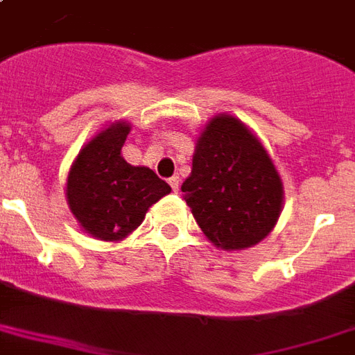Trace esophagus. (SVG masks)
Listing matches in <instances>:
<instances>
[{"label": "esophagus", "instance_id": "34e87169", "mask_svg": "<svg viewBox=\"0 0 355 355\" xmlns=\"http://www.w3.org/2000/svg\"><path fill=\"white\" fill-rule=\"evenodd\" d=\"M169 186L173 188V191H178V188H180V178H178V177L169 178Z\"/></svg>", "mask_w": 355, "mask_h": 355}]
</instances>
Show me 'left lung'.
<instances>
[{
    "mask_svg": "<svg viewBox=\"0 0 355 355\" xmlns=\"http://www.w3.org/2000/svg\"><path fill=\"white\" fill-rule=\"evenodd\" d=\"M182 197L218 250L240 251L274 231L285 188L253 130L231 113H220L197 137Z\"/></svg>",
    "mask_w": 355,
    "mask_h": 355,
    "instance_id": "8db88e82",
    "label": "left lung"
}]
</instances>
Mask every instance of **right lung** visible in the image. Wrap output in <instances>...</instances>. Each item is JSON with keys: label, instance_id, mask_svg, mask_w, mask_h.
Instances as JSON below:
<instances>
[{"label": "right lung", "instance_id": "add662e5", "mask_svg": "<svg viewBox=\"0 0 355 355\" xmlns=\"http://www.w3.org/2000/svg\"><path fill=\"white\" fill-rule=\"evenodd\" d=\"M132 124L113 121L83 145L70 166L64 196L83 232L121 242L141 225L148 208L171 188L145 166H130L123 145Z\"/></svg>", "mask_w": 355, "mask_h": 355}]
</instances>
